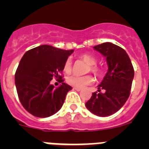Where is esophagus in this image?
<instances>
[{
    "label": "esophagus",
    "mask_w": 149,
    "mask_h": 149,
    "mask_svg": "<svg viewBox=\"0 0 149 149\" xmlns=\"http://www.w3.org/2000/svg\"><path fill=\"white\" fill-rule=\"evenodd\" d=\"M74 89H75V90L77 91V92H80V91L81 90V89H79V88H76V87L74 88Z\"/></svg>",
    "instance_id": "1"
}]
</instances>
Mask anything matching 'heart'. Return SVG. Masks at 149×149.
<instances>
[{
    "label": "heart",
    "instance_id": "b5f03b06",
    "mask_svg": "<svg viewBox=\"0 0 149 149\" xmlns=\"http://www.w3.org/2000/svg\"><path fill=\"white\" fill-rule=\"evenodd\" d=\"M79 57L89 65L88 71L93 72L96 76H99L101 74V69L95 65L96 59L94 56L89 54H82L79 56ZM71 69H72V62L70 60H67L64 64L63 70L65 73H69L71 72ZM93 81H94V79L91 75H72L67 78V83L69 85L74 87L79 88V89L84 88V86L93 84Z\"/></svg>",
    "mask_w": 149,
    "mask_h": 149
}]
</instances>
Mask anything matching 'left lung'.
<instances>
[{
	"mask_svg": "<svg viewBox=\"0 0 149 149\" xmlns=\"http://www.w3.org/2000/svg\"><path fill=\"white\" fill-rule=\"evenodd\" d=\"M93 48L104 56L108 69L98 86L99 93H93L86 107L98 116H108L120 110L128 98L134 68L126 51L116 45L104 42Z\"/></svg>",
	"mask_w": 149,
	"mask_h": 149,
	"instance_id": "1",
	"label": "left lung"
}]
</instances>
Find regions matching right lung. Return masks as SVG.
Here are the masks:
<instances>
[{
  "label": "right lung",
  "mask_w": 149,
  "mask_h": 149,
  "mask_svg": "<svg viewBox=\"0 0 149 149\" xmlns=\"http://www.w3.org/2000/svg\"><path fill=\"white\" fill-rule=\"evenodd\" d=\"M74 50L42 45L27 51L15 74L18 98L24 108L39 118L51 116L61 109L72 86L60 80L58 87L51 84L54 77L62 78L65 62Z\"/></svg>",
  "instance_id": "right-lung-1"
}]
</instances>
